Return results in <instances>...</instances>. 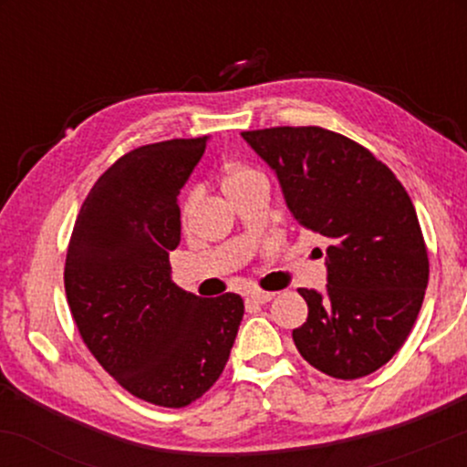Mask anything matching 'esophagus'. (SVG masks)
I'll return each instance as SVG.
<instances>
[{"mask_svg":"<svg viewBox=\"0 0 467 467\" xmlns=\"http://www.w3.org/2000/svg\"><path fill=\"white\" fill-rule=\"evenodd\" d=\"M272 298H275V292H261V289H256V292L248 294V303H254V305H265L270 303Z\"/></svg>","mask_w":467,"mask_h":467,"instance_id":"34e87169","label":"esophagus"}]
</instances>
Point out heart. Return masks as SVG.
Returning a JSON list of instances; mask_svg holds the SVG:
<instances>
[{
    "label": "heart",
    "mask_w": 467,
    "mask_h": 467,
    "mask_svg": "<svg viewBox=\"0 0 467 467\" xmlns=\"http://www.w3.org/2000/svg\"><path fill=\"white\" fill-rule=\"evenodd\" d=\"M261 180H265L264 173L245 162H228L222 169V182L228 195H234L237 191L245 189V186L254 184V182H261ZM197 200H200V189L195 186V189L186 192L184 202H182V215L189 217V213L192 211V206H195Z\"/></svg>",
    "instance_id": "b5f03b06"
}]
</instances>
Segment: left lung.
I'll use <instances>...</instances> for the list:
<instances>
[{
    "label": "left lung",
    "mask_w": 467,
    "mask_h": 467,
    "mask_svg": "<svg viewBox=\"0 0 467 467\" xmlns=\"http://www.w3.org/2000/svg\"><path fill=\"white\" fill-rule=\"evenodd\" d=\"M241 136L276 173L294 219L329 241L327 289H298L309 307L292 331L298 353L337 379L378 371L409 337L428 285L409 192L368 149L323 127Z\"/></svg>",
    "instance_id": "8db88e82"
}]
</instances>
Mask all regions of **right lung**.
I'll return each instance as SVG.
<instances>
[{
  "label": "right lung",
  "mask_w": 467,
  "mask_h": 467,
  "mask_svg": "<svg viewBox=\"0 0 467 467\" xmlns=\"http://www.w3.org/2000/svg\"><path fill=\"white\" fill-rule=\"evenodd\" d=\"M206 142L175 138L116 160L80 206L63 272L85 347L122 389L164 409L217 382L244 318L239 294L202 298L171 281L178 195Z\"/></svg>",
  "instance_id": "1"
}]
</instances>
